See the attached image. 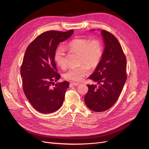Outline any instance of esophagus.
Listing matches in <instances>:
<instances>
[{
    "label": "esophagus",
    "mask_w": 149,
    "mask_h": 149,
    "mask_svg": "<svg viewBox=\"0 0 149 149\" xmlns=\"http://www.w3.org/2000/svg\"><path fill=\"white\" fill-rule=\"evenodd\" d=\"M79 84V83H73V82H71V83H70V87L77 86H78Z\"/></svg>",
    "instance_id": "obj_1"
}]
</instances>
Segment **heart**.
I'll list each match as a JSON object with an SVG mask.
<instances>
[{"label":"heart","instance_id":"b5f03b06","mask_svg":"<svg viewBox=\"0 0 149 149\" xmlns=\"http://www.w3.org/2000/svg\"><path fill=\"white\" fill-rule=\"evenodd\" d=\"M67 48L71 52L79 54L78 67H72L65 72L64 78L73 81H81L89 71V67L96 68L102 59L103 48L98 39L90 40L88 38H76L67 45ZM55 61L61 68L67 66V60L65 50L61 47L58 48L55 53Z\"/></svg>","mask_w":149,"mask_h":149}]
</instances>
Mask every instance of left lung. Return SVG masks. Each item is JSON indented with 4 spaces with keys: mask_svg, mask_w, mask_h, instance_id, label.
Here are the masks:
<instances>
[{
    "mask_svg": "<svg viewBox=\"0 0 149 149\" xmlns=\"http://www.w3.org/2000/svg\"><path fill=\"white\" fill-rule=\"evenodd\" d=\"M104 42L102 59L89 78L96 84H87L86 105L95 112L109 109L118 100L127 79L126 57L114 36L106 30L101 31Z\"/></svg>",
    "mask_w": 149,
    "mask_h": 149,
    "instance_id": "8db88e82",
    "label": "left lung"
}]
</instances>
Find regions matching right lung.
<instances>
[{
    "mask_svg": "<svg viewBox=\"0 0 149 149\" xmlns=\"http://www.w3.org/2000/svg\"><path fill=\"white\" fill-rule=\"evenodd\" d=\"M73 33V30L47 31L38 35L25 51L20 68L23 90L30 103L42 113L55 112L63 103L69 83L55 84L61 77L57 72L55 53L60 43Z\"/></svg>",
    "mask_w": 149,
    "mask_h": 149,
    "instance_id": "1",
    "label": "right lung"
}]
</instances>
